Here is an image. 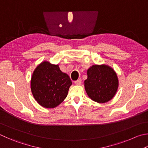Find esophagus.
I'll list each match as a JSON object with an SVG mask.
<instances>
[{
  "label": "esophagus",
  "instance_id": "1",
  "mask_svg": "<svg viewBox=\"0 0 148 148\" xmlns=\"http://www.w3.org/2000/svg\"><path fill=\"white\" fill-rule=\"evenodd\" d=\"M74 83H76V84L77 85H81V83H82V79H78L77 80H76V81H75Z\"/></svg>",
  "mask_w": 148,
  "mask_h": 148
}]
</instances>
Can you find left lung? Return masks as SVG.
<instances>
[{
    "label": "left lung",
    "mask_w": 148,
    "mask_h": 148,
    "mask_svg": "<svg viewBox=\"0 0 148 148\" xmlns=\"http://www.w3.org/2000/svg\"><path fill=\"white\" fill-rule=\"evenodd\" d=\"M85 88L91 100L98 103H106L114 97L119 87L116 72L106 65H92L87 70Z\"/></svg>",
    "instance_id": "obj_1"
}]
</instances>
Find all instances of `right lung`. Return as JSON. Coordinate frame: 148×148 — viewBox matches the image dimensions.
<instances>
[{
    "label": "right lung",
    "instance_id": "1",
    "mask_svg": "<svg viewBox=\"0 0 148 148\" xmlns=\"http://www.w3.org/2000/svg\"><path fill=\"white\" fill-rule=\"evenodd\" d=\"M72 81L58 65L43 61L36 67L31 79V90L38 103L54 108L66 98Z\"/></svg>",
    "mask_w": 148,
    "mask_h": 148
}]
</instances>
